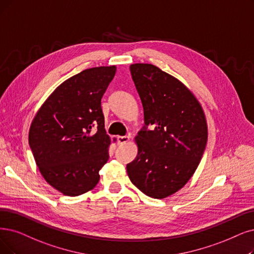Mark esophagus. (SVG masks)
Segmentation results:
<instances>
[{
    "instance_id": "1",
    "label": "esophagus",
    "mask_w": 254,
    "mask_h": 254,
    "mask_svg": "<svg viewBox=\"0 0 254 254\" xmlns=\"http://www.w3.org/2000/svg\"><path fill=\"white\" fill-rule=\"evenodd\" d=\"M118 144L119 145H124L126 143H128L130 137L129 136H118Z\"/></svg>"
}]
</instances>
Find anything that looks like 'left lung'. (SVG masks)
I'll use <instances>...</instances> for the list:
<instances>
[{"label":"left lung","instance_id":"obj_1","mask_svg":"<svg viewBox=\"0 0 254 254\" xmlns=\"http://www.w3.org/2000/svg\"><path fill=\"white\" fill-rule=\"evenodd\" d=\"M130 72L146 126L134 137L137 155L127 173L145 195L164 199L184 188L200 164L207 141L205 115L195 95L159 67L134 64Z\"/></svg>","mask_w":254,"mask_h":254}]
</instances>
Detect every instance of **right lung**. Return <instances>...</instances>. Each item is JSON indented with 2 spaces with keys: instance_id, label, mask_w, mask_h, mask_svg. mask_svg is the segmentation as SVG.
I'll list each match as a JSON object with an SVG mask.
<instances>
[{
  "instance_id": "add662e5",
  "label": "right lung",
  "mask_w": 254,
  "mask_h": 254,
  "mask_svg": "<svg viewBox=\"0 0 254 254\" xmlns=\"http://www.w3.org/2000/svg\"><path fill=\"white\" fill-rule=\"evenodd\" d=\"M116 70V65L97 66L66 79L32 120L29 145L36 166L48 184L65 196L92 190L108 160L116 138L106 134L101 99Z\"/></svg>"
}]
</instances>
